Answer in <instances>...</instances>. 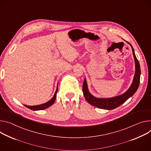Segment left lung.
<instances>
[{
  "label": "left lung",
  "instance_id": "8db88e82",
  "mask_svg": "<svg viewBox=\"0 0 151 151\" xmlns=\"http://www.w3.org/2000/svg\"><path fill=\"white\" fill-rule=\"evenodd\" d=\"M129 44L131 45L132 48L135 65V72L134 74V77L131 86L125 93L121 95L109 98H98L93 96L89 92L86 79L85 78L83 86V93L86 101L91 105H93L94 106L98 107L99 108L104 109H109V110H110V109L116 108L117 107L119 106L122 104L124 103L129 98H131L132 96H133L134 94L136 92V91L137 90L140 84V79L141 74L140 67L139 62L135 55L134 50L132 45L130 43Z\"/></svg>",
  "mask_w": 151,
  "mask_h": 151
}]
</instances>
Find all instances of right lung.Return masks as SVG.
I'll list each match as a JSON object with an SVG mask.
<instances>
[{
  "mask_svg": "<svg viewBox=\"0 0 151 151\" xmlns=\"http://www.w3.org/2000/svg\"><path fill=\"white\" fill-rule=\"evenodd\" d=\"M57 92H58V85H57V90L55 91V94L53 95V98L50 101H49L48 102H47L45 104H43L38 105H35V106H29V105H24L26 107H27L30 109H32V110H34V111L42 110V109H45L49 107L50 106H51L53 104V103L55 102V99H56V98H57Z\"/></svg>",
  "mask_w": 151,
  "mask_h": 151,
  "instance_id": "add662e5",
  "label": "right lung"
}]
</instances>
